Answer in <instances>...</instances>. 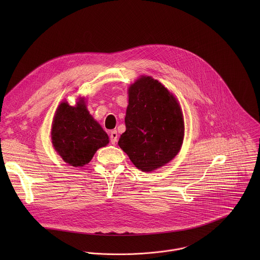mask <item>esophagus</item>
<instances>
[{
    "instance_id": "obj_1",
    "label": "esophagus",
    "mask_w": 260,
    "mask_h": 260,
    "mask_svg": "<svg viewBox=\"0 0 260 260\" xmlns=\"http://www.w3.org/2000/svg\"><path fill=\"white\" fill-rule=\"evenodd\" d=\"M117 139H118V134H117V131L116 130H113L110 132V141H111L112 144H115L117 142Z\"/></svg>"
}]
</instances>
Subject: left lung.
<instances>
[{
  "label": "left lung",
  "mask_w": 260,
  "mask_h": 260,
  "mask_svg": "<svg viewBox=\"0 0 260 260\" xmlns=\"http://www.w3.org/2000/svg\"><path fill=\"white\" fill-rule=\"evenodd\" d=\"M126 131L119 146L142 171L172 160L182 146L184 122L176 98L157 80L142 76L129 88Z\"/></svg>",
  "instance_id": "8db88e82"
}]
</instances>
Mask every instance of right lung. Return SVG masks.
Listing matches in <instances>:
<instances>
[{
	"mask_svg": "<svg viewBox=\"0 0 260 260\" xmlns=\"http://www.w3.org/2000/svg\"><path fill=\"white\" fill-rule=\"evenodd\" d=\"M54 148L71 166H83L96 151L109 143L107 133L89 114L83 99L73 107L63 102L58 107L52 125Z\"/></svg>",
	"mask_w": 260,
	"mask_h": 260,
	"instance_id": "right-lung-1",
	"label": "right lung"
}]
</instances>
